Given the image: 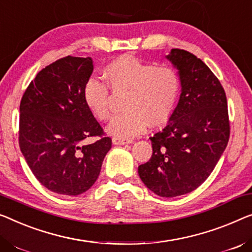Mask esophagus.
<instances>
[{"mask_svg":"<svg viewBox=\"0 0 252 252\" xmlns=\"http://www.w3.org/2000/svg\"><path fill=\"white\" fill-rule=\"evenodd\" d=\"M114 145H126V144H132V139H126V138H121V137H114L112 139Z\"/></svg>","mask_w":252,"mask_h":252,"instance_id":"obj_1","label":"esophagus"}]
</instances>
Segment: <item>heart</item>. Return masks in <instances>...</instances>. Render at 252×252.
<instances>
[{
    "label": "heart",
    "mask_w": 252,
    "mask_h": 252,
    "mask_svg": "<svg viewBox=\"0 0 252 252\" xmlns=\"http://www.w3.org/2000/svg\"><path fill=\"white\" fill-rule=\"evenodd\" d=\"M103 76L112 90H126L123 98L125 111L107 126L111 134L131 138L144 132L148 125L159 126L171 118L181 89L179 72L173 66L156 65L125 55L108 63ZM107 85L90 78L82 92L86 106L100 121H107L112 114Z\"/></svg>",
    "instance_id": "1"
}]
</instances>
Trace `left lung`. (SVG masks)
Masks as SVG:
<instances>
[{
	"instance_id": "8db88e82",
	"label": "left lung",
	"mask_w": 252,
	"mask_h": 252,
	"mask_svg": "<svg viewBox=\"0 0 252 252\" xmlns=\"http://www.w3.org/2000/svg\"><path fill=\"white\" fill-rule=\"evenodd\" d=\"M166 59L178 69L181 95L168 125L149 138L153 155L138 173L150 191L172 198L206 181L226 148L230 121L224 88L200 59L179 48Z\"/></svg>"
}]
</instances>
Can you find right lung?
<instances>
[{"mask_svg":"<svg viewBox=\"0 0 252 252\" xmlns=\"http://www.w3.org/2000/svg\"><path fill=\"white\" fill-rule=\"evenodd\" d=\"M93 70L92 58L65 56L39 71L21 98L20 150L35 178L55 193L86 192L112 147L82 95ZM89 136L99 139L82 144Z\"/></svg>","mask_w":252,"mask_h":252,"instance_id":"1","label":"right lung"}]
</instances>
